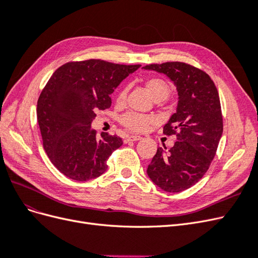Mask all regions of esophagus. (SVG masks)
<instances>
[{
  "instance_id": "34e87169",
  "label": "esophagus",
  "mask_w": 258,
  "mask_h": 258,
  "mask_svg": "<svg viewBox=\"0 0 258 258\" xmlns=\"http://www.w3.org/2000/svg\"><path fill=\"white\" fill-rule=\"evenodd\" d=\"M142 138L140 136H130L127 138V141H139V140H141Z\"/></svg>"
}]
</instances>
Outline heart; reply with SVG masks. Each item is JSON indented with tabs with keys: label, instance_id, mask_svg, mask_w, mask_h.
I'll return each mask as SVG.
<instances>
[{
	"label": "heart",
	"instance_id": "heart-1",
	"mask_svg": "<svg viewBox=\"0 0 258 258\" xmlns=\"http://www.w3.org/2000/svg\"><path fill=\"white\" fill-rule=\"evenodd\" d=\"M144 86L147 91L151 93V96L156 101H162L169 97L171 92V86L168 81L159 76H151L147 77L144 81ZM126 88H121L117 95L116 101L117 103H123L124 99H126ZM120 123L129 131L134 132H144L148 129V127L154 122V118L151 116L141 115L137 113H126L123 114L120 119Z\"/></svg>",
	"mask_w": 258,
	"mask_h": 258
}]
</instances>
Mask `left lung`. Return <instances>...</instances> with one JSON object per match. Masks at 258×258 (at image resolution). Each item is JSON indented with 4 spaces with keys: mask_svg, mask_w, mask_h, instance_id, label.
<instances>
[{
    "mask_svg": "<svg viewBox=\"0 0 258 258\" xmlns=\"http://www.w3.org/2000/svg\"><path fill=\"white\" fill-rule=\"evenodd\" d=\"M143 69L166 74L178 95L176 112L163 127V135H175L177 141L169 151L157 148L147 175L162 190L183 191L205 175L216 154L223 134L220 96L206 72L184 62Z\"/></svg>",
    "mask_w": 258,
    "mask_h": 258,
    "instance_id": "8db88e82",
    "label": "left lung"
}]
</instances>
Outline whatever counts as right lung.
<instances>
[{"label": "right lung", "instance_id": "obj_1", "mask_svg": "<svg viewBox=\"0 0 258 258\" xmlns=\"http://www.w3.org/2000/svg\"><path fill=\"white\" fill-rule=\"evenodd\" d=\"M140 64L100 59L72 61L53 72L37 100V122L44 150L52 165L75 181L103 174L112 153L122 140L91 129L98 110L112 104L110 95Z\"/></svg>", "mask_w": 258, "mask_h": 258}]
</instances>
